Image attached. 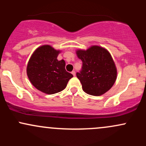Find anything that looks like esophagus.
Listing matches in <instances>:
<instances>
[{
    "mask_svg": "<svg viewBox=\"0 0 146 146\" xmlns=\"http://www.w3.org/2000/svg\"><path fill=\"white\" fill-rule=\"evenodd\" d=\"M71 73H72V75H73V76H75V71H73L71 72Z\"/></svg>",
    "mask_w": 146,
    "mask_h": 146,
    "instance_id": "34e87169",
    "label": "esophagus"
}]
</instances>
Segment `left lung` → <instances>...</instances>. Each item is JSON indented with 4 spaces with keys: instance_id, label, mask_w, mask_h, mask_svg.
Segmentation results:
<instances>
[{
    "instance_id": "8db88e82",
    "label": "left lung",
    "mask_w": 146,
    "mask_h": 146,
    "mask_svg": "<svg viewBox=\"0 0 146 146\" xmlns=\"http://www.w3.org/2000/svg\"><path fill=\"white\" fill-rule=\"evenodd\" d=\"M79 59L82 61V69L77 73L85 93L100 96L113 86L117 77L115 62L109 51L101 46L92 45L87 49L76 50Z\"/></svg>"
}]
</instances>
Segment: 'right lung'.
<instances>
[{
	"label": "right lung",
	"instance_id": "add662e5",
	"mask_svg": "<svg viewBox=\"0 0 146 146\" xmlns=\"http://www.w3.org/2000/svg\"><path fill=\"white\" fill-rule=\"evenodd\" d=\"M61 51L49 44L42 45L33 51L27 63V75L30 82L46 94L63 90L73 78V75L65 69L64 60L57 58Z\"/></svg>",
	"mask_w": 146,
	"mask_h": 146
}]
</instances>
